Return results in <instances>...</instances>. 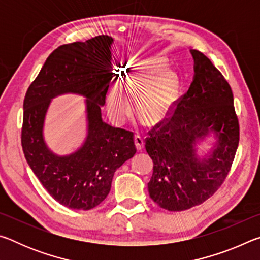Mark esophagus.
<instances>
[{"label": "esophagus", "mask_w": 260, "mask_h": 260, "mask_svg": "<svg viewBox=\"0 0 260 260\" xmlns=\"http://www.w3.org/2000/svg\"><path fill=\"white\" fill-rule=\"evenodd\" d=\"M134 141H135L136 149H138V150H142V148L144 147V140L142 136H141L140 134H136L134 136Z\"/></svg>", "instance_id": "esophagus-1"}]
</instances>
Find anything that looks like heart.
Listing matches in <instances>:
<instances>
[{
	"label": "heart",
	"instance_id": "obj_1",
	"mask_svg": "<svg viewBox=\"0 0 260 260\" xmlns=\"http://www.w3.org/2000/svg\"><path fill=\"white\" fill-rule=\"evenodd\" d=\"M134 72L114 83L107 95L109 114L117 124L122 125L138 109L135 96L139 98V110L144 119L157 122L166 117L177 93V77L165 70L164 60L157 57L143 59L134 65Z\"/></svg>",
	"mask_w": 260,
	"mask_h": 260
}]
</instances>
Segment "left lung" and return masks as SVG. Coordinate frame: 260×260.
Masks as SVG:
<instances>
[{"mask_svg":"<svg viewBox=\"0 0 260 260\" xmlns=\"http://www.w3.org/2000/svg\"><path fill=\"white\" fill-rule=\"evenodd\" d=\"M190 52L195 72L190 87L172 116L146 139L153 161L149 195L169 211L188 210L212 196L230 172L240 140L231 86L204 54ZM211 135L213 148L200 156L197 147Z\"/></svg>","mask_w":260,"mask_h":260,"instance_id":"8db88e82","label":"left lung"}]
</instances>
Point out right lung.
<instances>
[{
    "label": "right lung",
    "instance_id": "1",
    "mask_svg": "<svg viewBox=\"0 0 260 260\" xmlns=\"http://www.w3.org/2000/svg\"><path fill=\"white\" fill-rule=\"evenodd\" d=\"M109 35L57 48L30 83L24 100L21 146L28 165L51 197L74 210H90L107 199L117 169L136 152L133 132L102 119L112 79ZM78 93L86 99L87 136L70 155H56L47 148L43 127L52 98Z\"/></svg>",
    "mask_w": 260,
    "mask_h": 260
}]
</instances>
